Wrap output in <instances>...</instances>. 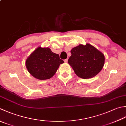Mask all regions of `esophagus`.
<instances>
[{
  "mask_svg": "<svg viewBox=\"0 0 126 126\" xmlns=\"http://www.w3.org/2000/svg\"><path fill=\"white\" fill-rule=\"evenodd\" d=\"M68 59H66V60H65L64 61L65 63H67V62H68Z\"/></svg>",
  "mask_w": 126,
  "mask_h": 126,
  "instance_id": "obj_1",
  "label": "esophagus"
}]
</instances>
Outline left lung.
Masks as SVG:
<instances>
[{
  "instance_id": "1",
  "label": "left lung",
  "mask_w": 126,
  "mask_h": 126,
  "mask_svg": "<svg viewBox=\"0 0 126 126\" xmlns=\"http://www.w3.org/2000/svg\"><path fill=\"white\" fill-rule=\"evenodd\" d=\"M68 63L78 76L82 79L94 77L102 70L105 57L102 52L90 44H80L70 51Z\"/></svg>"
}]
</instances>
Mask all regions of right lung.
<instances>
[{
  "instance_id": "add662e5",
  "label": "right lung",
  "mask_w": 126,
  "mask_h": 126,
  "mask_svg": "<svg viewBox=\"0 0 126 126\" xmlns=\"http://www.w3.org/2000/svg\"><path fill=\"white\" fill-rule=\"evenodd\" d=\"M63 63L58 54L53 53L50 48L39 46L27 58L26 66L34 78L46 80L52 77Z\"/></svg>"
}]
</instances>
